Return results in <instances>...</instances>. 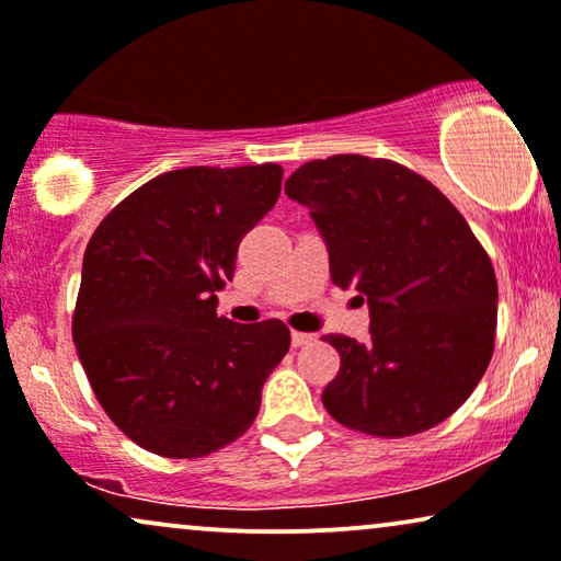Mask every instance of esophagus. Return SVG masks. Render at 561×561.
<instances>
[{
  "label": "esophagus",
  "mask_w": 561,
  "mask_h": 561,
  "mask_svg": "<svg viewBox=\"0 0 561 561\" xmlns=\"http://www.w3.org/2000/svg\"><path fill=\"white\" fill-rule=\"evenodd\" d=\"M318 336L316 333H302V331H293V346H310L316 344Z\"/></svg>",
  "instance_id": "obj_1"
}]
</instances>
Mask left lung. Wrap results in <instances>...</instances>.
Segmentation results:
<instances>
[{"label": "left lung", "instance_id": "left-lung-1", "mask_svg": "<svg viewBox=\"0 0 561 561\" xmlns=\"http://www.w3.org/2000/svg\"><path fill=\"white\" fill-rule=\"evenodd\" d=\"M285 194L310 209L333 285L370 305L365 344L323 336L342 357L325 411L375 437L448 420L486 373L497 331V276L463 215L420 173L365 154L305 162Z\"/></svg>", "mask_w": 561, "mask_h": 561}]
</instances>
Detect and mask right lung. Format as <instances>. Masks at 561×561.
Segmentation results:
<instances>
[{
    "label": "right lung",
    "instance_id": "right-lung-1",
    "mask_svg": "<svg viewBox=\"0 0 561 561\" xmlns=\"http://www.w3.org/2000/svg\"><path fill=\"white\" fill-rule=\"evenodd\" d=\"M279 191L276 162L170 170L92 232L72 336L92 393L139 448L202 458L256 420L289 329L276 318L232 323L215 293Z\"/></svg>",
    "mask_w": 561,
    "mask_h": 561
}]
</instances>
